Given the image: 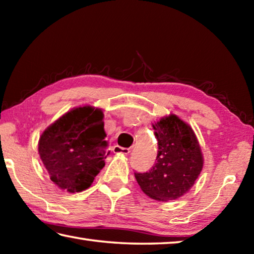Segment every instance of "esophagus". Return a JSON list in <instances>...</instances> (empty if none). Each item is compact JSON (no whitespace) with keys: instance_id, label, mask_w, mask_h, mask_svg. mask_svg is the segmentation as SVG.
<instances>
[{"instance_id":"34e87169","label":"esophagus","mask_w":254,"mask_h":254,"mask_svg":"<svg viewBox=\"0 0 254 254\" xmlns=\"http://www.w3.org/2000/svg\"><path fill=\"white\" fill-rule=\"evenodd\" d=\"M113 152L117 153V154H128V153H130V149L122 148V147H119V145H115V147L113 148Z\"/></svg>"}]
</instances>
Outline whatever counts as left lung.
I'll return each instance as SVG.
<instances>
[{
  "label": "left lung",
  "mask_w": 254,
  "mask_h": 254,
  "mask_svg": "<svg viewBox=\"0 0 254 254\" xmlns=\"http://www.w3.org/2000/svg\"><path fill=\"white\" fill-rule=\"evenodd\" d=\"M158 140L157 162L148 173H134L140 188L150 198L168 201L189 191L204 166L194 130L177 115L169 114L152 124Z\"/></svg>",
  "instance_id": "8db88e82"
}]
</instances>
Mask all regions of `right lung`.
Listing matches in <instances>:
<instances>
[{
  "instance_id": "1",
  "label": "right lung",
  "mask_w": 254,
  "mask_h": 254,
  "mask_svg": "<svg viewBox=\"0 0 254 254\" xmlns=\"http://www.w3.org/2000/svg\"><path fill=\"white\" fill-rule=\"evenodd\" d=\"M104 114L91 105L74 107L41 133L38 152L50 180L69 192L91 187L105 166Z\"/></svg>"
}]
</instances>
